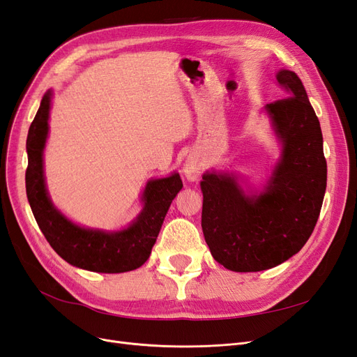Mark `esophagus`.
Returning <instances> with one entry per match:
<instances>
[{"instance_id": "obj_1", "label": "esophagus", "mask_w": 357, "mask_h": 357, "mask_svg": "<svg viewBox=\"0 0 357 357\" xmlns=\"http://www.w3.org/2000/svg\"><path fill=\"white\" fill-rule=\"evenodd\" d=\"M183 172H185V176H186L188 180L195 181L199 177V174H201L199 160L197 158H189L186 160L185 167H183Z\"/></svg>"}]
</instances>
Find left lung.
Returning a JSON list of instances; mask_svg holds the SVG:
<instances>
[{"mask_svg":"<svg viewBox=\"0 0 357 357\" xmlns=\"http://www.w3.org/2000/svg\"><path fill=\"white\" fill-rule=\"evenodd\" d=\"M286 98L266 104L282 156L261 190H244L232 172L202 176L204 238L235 273L274 268L296 255L314 231L326 190L320 122L296 73L275 74Z\"/></svg>","mask_w":357,"mask_h":357,"instance_id":"1","label":"left lung"}]
</instances>
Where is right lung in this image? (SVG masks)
<instances>
[{
	"instance_id": "right-lung-1",
	"label": "right lung",
	"mask_w": 357,
	"mask_h": 357,
	"mask_svg": "<svg viewBox=\"0 0 357 357\" xmlns=\"http://www.w3.org/2000/svg\"><path fill=\"white\" fill-rule=\"evenodd\" d=\"M52 95L49 89L43 96L26 138L25 183L32 214L53 250L70 265L104 274L132 271L152 253L169 205L183 188L178 172L147 181L142 197L143 210L128 228L102 231L71 222L53 205L45 180L43 153L49 134Z\"/></svg>"
}]
</instances>
